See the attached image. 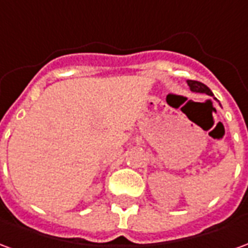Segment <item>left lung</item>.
I'll use <instances>...</instances> for the list:
<instances>
[{"instance_id":"1","label":"left lung","mask_w":248,"mask_h":248,"mask_svg":"<svg viewBox=\"0 0 248 248\" xmlns=\"http://www.w3.org/2000/svg\"><path fill=\"white\" fill-rule=\"evenodd\" d=\"M187 85L190 86L191 89V92H197V93H204V94H207V95H213V93L211 90L208 89L204 83L199 81H191V79H188L187 81Z\"/></svg>"}]
</instances>
